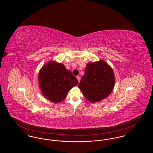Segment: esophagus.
Instances as JSON below:
<instances>
[{
  "label": "esophagus",
  "mask_w": 153,
  "mask_h": 153,
  "mask_svg": "<svg viewBox=\"0 0 153 153\" xmlns=\"http://www.w3.org/2000/svg\"><path fill=\"white\" fill-rule=\"evenodd\" d=\"M76 77H77V79L78 81H79V82H80V79H81L80 76H77Z\"/></svg>",
  "instance_id": "obj_1"
}]
</instances>
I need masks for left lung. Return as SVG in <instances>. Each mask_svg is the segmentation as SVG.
<instances>
[{
	"mask_svg": "<svg viewBox=\"0 0 153 153\" xmlns=\"http://www.w3.org/2000/svg\"><path fill=\"white\" fill-rule=\"evenodd\" d=\"M111 67L103 60L88 63L79 88L89 102H100L107 97L115 85Z\"/></svg>",
	"mask_w": 153,
	"mask_h": 153,
	"instance_id": "1",
	"label": "left lung"
}]
</instances>
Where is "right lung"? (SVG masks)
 I'll use <instances>...</instances> for the list:
<instances>
[{
  "label": "right lung",
  "mask_w": 153,
  "mask_h": 153,
  "mask_svg": "<svg viewBox=\"0 0 153 153\" xmlns=\"http://www.w3.org/2000/svg\"><path fill=\"white\" fill-rule=\"evenodd\" d=\"M38 82L41 91L49 100H64L68 92L78 84V80L65 66L56 61L46 64L39 71Z\"/></svg>",
  "instance_id": "obj_1"
}]
</instances>
